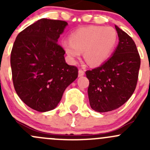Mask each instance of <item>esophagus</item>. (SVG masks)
Instances as JSON below:
<instances>
[{
    "instance_id": "1",
    "label": "esophagus",
    "mask_w": 150,
    "mask_h": 150,
    "mask_svg": "<svg viewBox=\"0 0 150 150\" xmlns=\"http://www.w3.org/2000/svg\"><path fill=\"white\" fill-rule=\"evenodd\" d=\"M84 74H85L84 70H83V69H80L79 70H78V76L79 77L83 76V75H84Z\"/></svg>"
}]
</instances>
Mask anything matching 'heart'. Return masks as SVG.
Listing matches in <instances>:
<instances>
[{
	"label": "heart",
	"instance_id": "obj_1",
	"mask_svg": "<svg viewBox=\"0 0 150 150\" xmlns=\"http://www.w3.org/2000/svg\"><path fill=\"white\" fill-rule=\"evenodd\" d=\"M117 40L114 28L91 25L74 31L69 35V40L62 41V46L72 62L83 51L84 59L90 65L99 66L110 57Z\"/></svg>",
	"mask_w": 150,
	"mask_h": 150
}]
</instances>
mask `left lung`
Here are the masks:
<instances>
[{"instance_id":"8db88e82","label":"left lung","mask_w":150,"mask_h":150,"mask_svg":"<svg viewBox=\"0 0 150 150\" xmlns=\"http://www.w3.org/2000/svg\"><path fill=\"white\" fill-rule=\"evenodd\" d=\"M118 46L102 65L86 72L89 103L99 112L112 111L125 104L137 87L141 59L133 39L115 25Z\"/></svg>"}]
</instances>
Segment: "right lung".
<instances>
[{
  "label": "right lung",
  "instance_id": "obj_1",
  "mask_svg": "<svg viewBox=\"0 0 150 150\" xmlns=\"http://www.w3.org/2000/svg\"><path fill=\"white\" fill-rule=\"evenodd\" d=\"M67 25L65 21L39 19L19 33L13 43V86L21 100L36 111L55 108L66 88L78 78V68L67 64L65 51L57 43Z\"/></svg>",
  "mask_w": 150,
  "mask_h": 150
}]
</instances>
